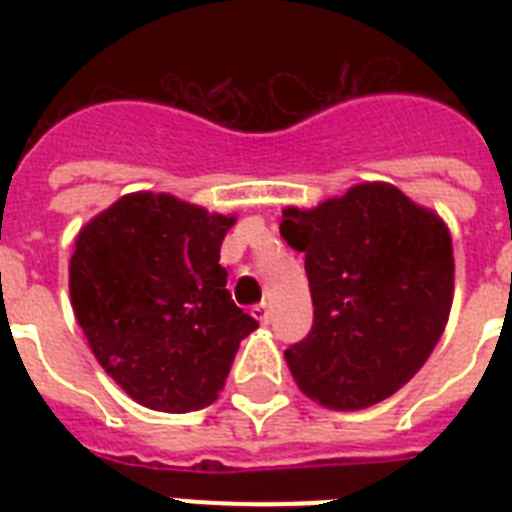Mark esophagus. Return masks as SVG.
Listing matches in <instances>:
<instances>
[{
    "mask_svg": "<svg viewBox=\"0 0 512 512\" xmlns=\"http://www.w3.org/2000/svg\"><path fill=\"white\" fill-rule=\"evenodd\" d=\"M252 316H255L260 324H268V321H271V308H268V303L255 305V308H252Z\"/></svg>",
    "mask_w": 512,
    "mask_h": 512,
    "instance_id": "esophagus-1",
    "label": "esophagus"
}]
</instances>
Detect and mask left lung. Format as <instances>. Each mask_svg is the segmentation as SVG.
<instances>
[{"label":"left lung","instance_id":"left-lung-1","mask_svg":"<svg viewBox=\"0 0 512 512\" xmlns=\"http://www.w3.org/2000/svg\"><path fill=\"white\" fill-rule=\"evenodd\" d=\"M281 215V236L305 252L313 297L311 332L284 353L289 372L327 409L380 404L444 335L454 297L449 228L390 183L353 185Z\"/></svg>","mask_w":512,"mask_h":512}]
</instances>
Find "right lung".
<instances>
[{
	"label": "right lung",
	"instance_id": "1",
	"mask_svg": "<svg viewBox=\"0 0 512 512\" xmlns=\"http://www.w3.org/2000/svg\"><path fill=\"white\" fill-rule=\"evenodd\" d=\"M236 217L170 193L114 201L76 236L68 289L98 364L138 404L183 414L223 390L257 321L231 300L220 244Z\"/></svg>",
	"mask_w": 512,
	"mask_h": 512
}]
</instances>
